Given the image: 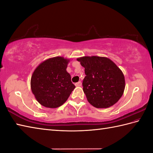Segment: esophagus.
Returning <instances> with one entry per match:
<instances>
[{
    "label": "esophagus",
    "mask_w": 153,
    "mask_h": 153,
    "mask_svg": "<svg viewBox=\"0 0 153 153\" xmlns=\"http://www.w3.org/2000/svg\"><path fill=\"white\" fill-rule=\"evenodd\" d=\"M75 85H76V87H80V86H82V82H77L76 84H75Z\"/></svg>",
    "instance_id": "1"
}]
</instances>
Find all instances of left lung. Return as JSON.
Segmentation results:
<instances>
[{"label":"left lung","instance_id":"left-lung-1","mask_svg":"<svg viewBox=\"0 0 153 153\" xmlns=\"http://www.w3.org/2000/svg\"><path fill=\"white\" fill-rule=\"evenodd\" d=\"M85 68L83 90L88 102L96 108H108L120 100L125 90L122 71L106 57L83 56L77 58Z\"/></svg>","mask_w":153,"mask_h":153}]
</instances>
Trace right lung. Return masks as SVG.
Segmentation results:
<instances>
[{
	"mask_svg": "<svg viewBox=\"0 0 153 153\" xmlns=\"http://www.w3.org/2000/svg\"><path fill=\"white\" fill-rule=\"evenodd\" d=\"M70 59L56 56L40 63L33 72L30 87L36 100L48 108H57L76 88L66 68Z\"/></svg>",
	"mask_w": 153,
	"mask_h": 153,
	"instance_id": "1",
	"label": "right lung"
}]
</instances>
